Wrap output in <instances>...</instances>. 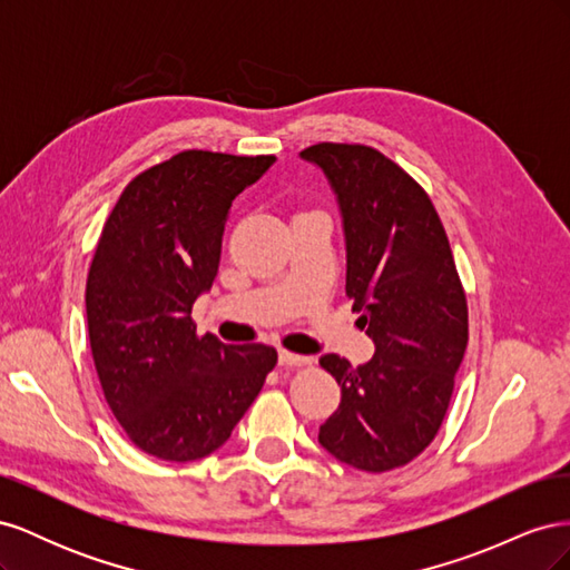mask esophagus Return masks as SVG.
Instances as JSON below:
<instances>
[{
  "mask_svg": "<svg viewBox=\"0 0 570 570\" xmlns=\"http://www.w3.org/2000/svg\"><path fill=\"white\" fill-rule=\"evenodd\" d=\"M278 358H281L283 366H306V364H312V358H308V356H302V354H295V352H287V350H281V352H278Z\"/></svg>",
  "mask_w": 570,
  "mask_h": 570,
  "instance_id": "esophagus-1",
  "label": "esophagus"
}]
</instances>
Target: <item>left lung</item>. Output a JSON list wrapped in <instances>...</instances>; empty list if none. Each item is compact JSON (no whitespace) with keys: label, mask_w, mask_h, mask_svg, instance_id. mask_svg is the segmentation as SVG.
I'll return each instance as SVG.
<instances>
[{"label":"left lung","mask_w":570,"mask_h":570,"mask_svg":"<svg viewBox=\"0 0 570 570\" xmlns=\"http://www.w3.org/2000/svg\"><path fill=\"white\" fill-rule=\"evenodd\" d=\"M299 157L335 193L347 297L375 344L364 366L323 354L342 387L318 442L337 461L383 473L433 442L469 344V308L433 202L404 170L364 145L321 142Z\"/></svg>","instance_id":"obj_1"}]
</instances>
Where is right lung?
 I'll return each instance as SVG.
<instances>
[{"label":"right lung","mask_w":570,"mask_h":570,"mask_svg":"<svg viewBox=\"0 0 570 570\" xmlns=\"http://www.w3.org/2000/svg\"><path fill=\"white\" fill-rule=\"evenodd\" d=\"M275 157L189 149L137 176L116 202L85 289L95 368L142 452L187 463L226 444L278 352L197 337L193 304L220 264L233 199Z\"/></svg>","instance_id":"1"}]
</instances>
